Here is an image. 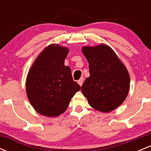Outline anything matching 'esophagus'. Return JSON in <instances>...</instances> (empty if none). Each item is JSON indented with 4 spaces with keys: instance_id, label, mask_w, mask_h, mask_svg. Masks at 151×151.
I'll return each mask as SVG.
<instances>
[{
    "instance_id": "esophagus-1",
    "label": "esophagus",
    "mask_w": 151,
    "mask_h": 151,
    "mask_svg": "<svg viewBox=\"0 0 151 151\" xmlns=\"http://www.w3.org/2000/svg\"><path fill=\"white\" fill-rule=\"evenodd\" d=\"M84 77H81V78H80V79H79V80L78 81V84H79V85L81 86V85H82V84H83V82H84Z\"/></svg>"
}]
</instances>
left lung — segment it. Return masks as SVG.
I'll return each instance as SVG.
<instances>
[{"instance_id":"left-lung-1","label":"left lung","mask_w":151,"mask_h":151,"mask_svg":"<svg viewBox=\"0 0 151 151\" xmlns=\"http://www.w3.org/2000/svg\"><path fill=\"white\" fill-rule=\"evenodd\" d=\"M90 76L81 86V92L89 105L101 112H109L126 99L130 88L127 69L110 47L99 45L84 47Z\"/></svg>"}]
</instances>
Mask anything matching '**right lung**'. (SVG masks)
I'll return each instance as SVG.
<instances>
[{"mask_svg":"<svg viewBox=\"0 0 151 151\" xmlns=\"http://www.w3.org/2000/svg\"><path fill=\"white\" fill-rule=\"evenodd\" d=\"M69 49L58 45L46 47L31 67L26 92L31 105L41 115L58 116L67 110L71 99L81 86L65 65Z\"/></svg>","mask_w":151,"mask_h":151,"instance_id":"right-lung-1","label":"right lung"}]
</instances>
